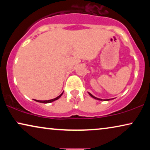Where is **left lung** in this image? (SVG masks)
Here are the masks:
<instances>
[{
  "label": "left lung",
  "instance_id": "left-lung-1",
  "mask_svg": "<svg viewBox=\"0 0 150 150\" xmlns=\"http://www.w3.org/2000/svg\"><path fill=\"white\" fill-rule=\"evenodd\" d=\"M88 93H89V95H90V96H91L92 98H94V99H96V100H102V99H100V98H96V97H95V96H93V95H92V94H91V93H89V92H88ZM110 100V99H107V100H106V101H108V100Z\"/></svg>",
  "mask_w": 150,
  "mask_h": 150
}]
</instances>
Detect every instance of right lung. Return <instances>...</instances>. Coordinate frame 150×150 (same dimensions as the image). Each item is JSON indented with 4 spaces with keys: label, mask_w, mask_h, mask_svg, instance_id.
I'll use <instances>...</instances> for the list:
<instances>
[{
    "label": "right lung",
    "mask_w": 150,
    "mask_h": 150,
    "mask_svg": "<svg viewBox=\"0 0 150 150\" xmlns=\"http://www.w3.org/2000/svg\"><path fill=\"white\" fill-rule=\"evenodd\" d=\"M63 92L61 94V95H59V96H58V97L55 98H54V99H52V100H35L36 102H41V103H50V102H53V101H55V100H58L59 98H60L61 96L63 95Z\"/></svg>",
    "instance_id": "add662e5"
}]
</instances>
